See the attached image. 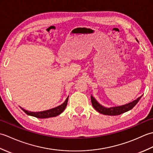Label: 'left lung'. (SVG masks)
Wrapping results in <instances>:
<instances>
[{
  "label": "left lung",
  "mask_w": 153,
  "mask_h": 153,
  "mask_svg": "<svg viewBox=\"0 0 153 153\" xmlns=\"http://www.w3.org/2000/svg\"><path fill=\"white\" fill-rule=\"evenodd\" d=\"M141 97H139L138 99L135 100L134 101L127 104V105H123L121 106L112 107V108H105V107L99 105V104L97 102V100L95 99V98H93L92 96L91 97V103L93 108H95L97 111H98L99 113L102 114H105V115L116 116V115L121 114H123L126 112H128V110L132 109L136 105H137V103L139 102V100H140Z\"/></svg>",
  "instance_id": "obj_1"
}]
</instances>
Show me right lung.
<instances>
[{
    "mask_svg": "<svg viewBox=\"0 0 153 153\" xmlns=\"http://www.w3.org/2000/svg\"><path fill=\"white\" fill-rule=\"evenodd\" d=\"M68 100V97L66 99L65 102L62 104V105L58 106L56 107V108H54L48 110H45V111H43V112H33L27 111V110L22 108V107H20V108L25 114H26L34 116V117H36V118H51V117H54V116H56L58 115H59L60 114H61L62 112L64 111V109L66 108V107L67 106Z\"/></svg>",
    "mask_w": 153,
    "mask_h": 153,
    "instance_id": "add662e5",
    "label": "right lung"
}]
</instances>
